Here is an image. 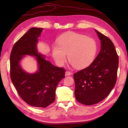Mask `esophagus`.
<instances>
[{
    "mask_svg": "<svg viewBox=\"0 0 128 128\" xmlns=\"http://www.w3.org/2000/svg\"><path fill=\"white\" fill-rule=\"evenodd\" d=\"M72 74V73L70 72H68V71H66L65 72V76H69V75H71Z\"/></svg>",
    "mask_w": 128,
    "mask_h": 128,
    "instance_id": "obj_1",
    "label": "esophagus"
}]
</instances>
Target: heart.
I'll use <instances>...</instances> for the list:
<instances>
[{
    "instance_id": "1",
    "label": "heart",
    "mask_w": 128,
    "mask_h": 128,
    "mask_svg": "<svg viewBox=\"0 0 128 128\" xmlns=\"http://www.w3.org/2000/svg\"><path fill=\"white\" fill-rule=\"evenodd\" d=\"M57 44L52 47V54L60 66L64 64L67 54L68 61L75 68H85L94 62L97 53V44L94 39L74 32L63 34Z\"/></svg>"
}]
</instances>
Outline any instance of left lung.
<instances>
[{
	"label": "left lung",
	"instance_id": "left-lung-1",
	"mask_svg": "<svg viewBox=\"0 0 128 128\" xmlns=\"http://www.w3.org/2000/svg\"><path fill=\"white\" fill-rule=\"evenodd\" d=\"M101 49L88 67L74 74L75 96L77 102L86 105L97 104L106 98L117 79L118 56L113 42L95 30Z\"/></svg>",
	"mask_w": 128,
	"mask_h": 128
}]
</instances>
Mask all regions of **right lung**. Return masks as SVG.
Instances as JSON below:
<instances>
[{"label":"right lung","instance_id":"right-lung-1","mask_svg":"<svg viewBox=\"0 0 128 128\" xmlns=\"http://www.w3.org/2000/svg\"><path fill=\"white\" fill-rule=\"evenodd\" d=\"M42 30L30 28L15 42L10 56V72L21 98L30 106L45 108L54 102L56 86L66 71L54 66L38 52L37 44ZM25 55L35 56L38 66L35 73H27L21 67L20 61Z\"/></svg>","mask_w":128,"mask_h":128}]
</instances>
